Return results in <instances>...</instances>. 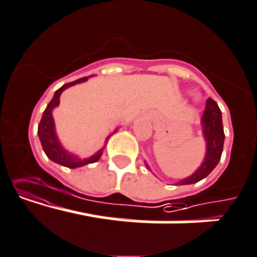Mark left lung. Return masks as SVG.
<instances>
[{"label":"left lung","instance_id":"8db88e82","mask_svg":"<svg viewBox=\"0 0 257 257\" xmlns=\"http://www.w3.org/2000/svg\"><path fill=\"white\" fill-rule=\"evenodd\" d=\"M202 126H203L204 139L207 141L206 158L199 169L190 177L180 180L178 183L179 185L194 184V183L204 179L221 160L224 143L223 124H222L221 109L212 98H208L206 102V109H204L203 117H202Z\"/></svg>","mask_w":257,"mask_h":257}]
</instances>
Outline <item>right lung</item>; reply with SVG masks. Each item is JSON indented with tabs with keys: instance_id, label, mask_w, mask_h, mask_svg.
I'll use <instances>...</instances> for the list:
<instances>
[{
	"instance_id": "right-lung-1",
	"label": "right lung",
	"mask_w": 257,
	"mask_h": 257,
	"mask_svg": "<svg viewBox=\"0 0 257 257\" xmlns=\"http://www.w3.org/2000/svg\"><path fill=\"white\" fill-rule=\"evenodd\" d=\"M87 79L88 77H83L80 78V79L67 83V84H64L63 87H60L59 89L55 92L53 99H51V101L49 102L48 106H46L45 111H44L43 113V117H41L40 123H39V127H38L39 139H40L41 146H43V150L45 151L46 156H48L50 160H53L54 163H58L60 164V165H63V167L70 168V169L83 167V165H87V164L96 163V161L99 160V158H101L102 155V151H103V149H101V150L97 151V153L94 154V155L90 156V158L83 159L82 160V159H78L77 156L72 155V154H69L68 151H65L64 149L62 148L59 141H58L57 135H55V127H54V119H53V114H51V112H53L54 107H57L58 104H59L60 94H62L63 90L67 89V88L70 87V85H74L77 84V83L85 82Z\"/></svg>"
}]
</instances>
